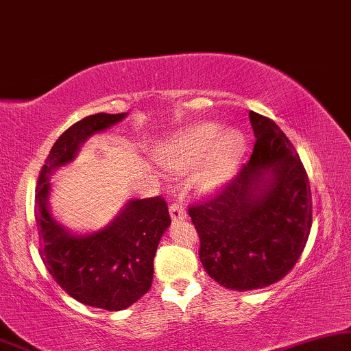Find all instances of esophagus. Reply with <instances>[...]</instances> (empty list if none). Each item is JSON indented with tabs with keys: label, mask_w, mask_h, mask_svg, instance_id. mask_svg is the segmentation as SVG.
<instances>
[{
	"label": "esophagus",
	"mask_w": 351,
	"mask_h": 351,
	"mask_svg": "<svg viewBox=\"0 0 351 351\" xmlns=\"http://www.w3.org/2000/svg\"><path fill=\"white\" fill-rule=\"evenodd\" d=\"M170 215L173 221H178V219H184L188 215H186V208L184 205L181 204H171L170 205Z\"/></svg>",
	"instance_id": "34e87169"
}]
</instances>
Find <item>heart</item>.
Returning a JSON list of instances; mask_svg holds the SVG:
<instances>
[{
	"instance_id": "1",
	"label": "heart",
	"mask_w": 351,
	"mask_h": 351,
	"mask_svg": "<svg viewBox=\"0 0 351 351\" xmlns=\"http://www.w3.org/2000/svg\"><path fill=\"white\" fill-rule=\"evenodd\" d=\"M221 127L212 121L193 125L173 139L163 156L165 165L173 171L193 170L202 162L195 183L204 191H215L226 183L244 152V136L239 130Z\"/></svg>"
}]
</instances>
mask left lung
Masks as SVG:
<instances>
[{
    "instance_id": "obj_1",
    "label": "left lung",
    "mask_w": 351,
    "mask_h": 351,
    "mask_svg": "<svg viewBox=\"0 0 351 351\" xmlns=\"http://www.w3.org/2000/svg\"><path fill=\"white\" fill-rule=\"evenodd\" d=\"M249 117L256 139L249 163L212 199L189 207L204 269L239 292L281 281L313 221L310 181L293 144L268 117Z\"/></svg>"
}]
</instances>
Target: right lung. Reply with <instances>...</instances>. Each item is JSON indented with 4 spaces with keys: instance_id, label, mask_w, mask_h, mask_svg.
I'll list each match as a JSON object with an SVG mask.
<instances>
[{
    "instance_id": "1",
    "label": "right lung",
    "mask_w": 351,
    "mask_h": 351,
    "mask_svg": "<svg viewBox=\"0 0 351 351\" xmlns=\"http://www.w3.org/2000/svg\"><path fill=\"white\" fill-rule=\"evenodd\" d=\"M127 114H95L60 134L45 165L35 193L40 255L54 281L83 305L120 311L138 302L152 284L154 256L171 219L165 199H133L106 228L72 234L49 210L51 173L67 165L93 134L106 132Z\"/></svg>"
}]
</instances>
